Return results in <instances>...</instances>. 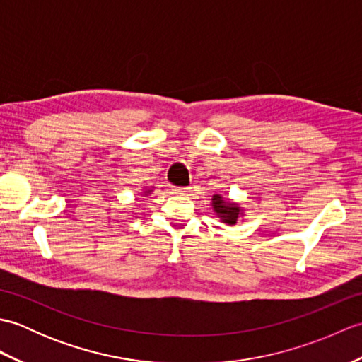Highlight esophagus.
<instances>
[{"instance_id": "esophagus-1", "label": "esophagus", "mask_w": 362, "mask_h": 362, "mask_svg": "<svg viewBox=\"0 0 362 362\" xmlns=\"http://www.w3.org/2000/svg\"><path fill=\"white\" fill-rule=\"evenodd\" d=\"M189 188H180V187H175V188H173V193L174 194H179V196H185V194H188L189 191H188Z\"/></svg>"}]
</instances>
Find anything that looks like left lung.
<instances>
[{"label":"left lung","instance_id":"obj_1","mask_svg":"<svg viewBox=\"0 0 362 362\" xmlns=\"http://www.w3.org/2000/svg\"><path fill=\"white\" fill-rule=\"evenodd\" d=\"M211 206L214 213L218 214L222 222H226L228 226H235L236 221L243 216V210L238 204H232L230 201H226L221 194H214L211 199Z\"/></svg>","mask_w":362,"mask_h":362}]
</instances>
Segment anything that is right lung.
<instances>
[{
    "instance_id": "1",
    "label": "right lung",
    "mask_w": 362,
    "mask_h": 362,
    "mask_svg": "<svg viewBox=\"0 0 362 362\" xmlns=\"http://www.w3.org/2000/svg\"><path fill=\"white\" fill-rule=\"evenodd\" d=\"M146 191H151V189H146ZM144 194H146V193H144Z\"/></svg>"
}]
</instances>
